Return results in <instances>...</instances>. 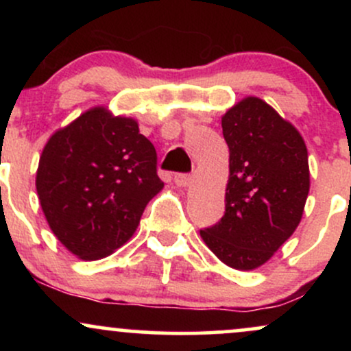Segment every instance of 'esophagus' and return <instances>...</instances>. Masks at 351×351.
Returning a JSON list of instances; mask_svg holds the SVG:
<instances>
[{
  "label": "esophagus",
  "instance_id": "esophagus-1",
  "mask_svg": "<svg viewBox=\"0 0 351 351\" xmlns=\"http://www.w3.org/2000/svg\"><path fill=\"white\" fill-rule=\"evenodd\" d=\"M173 181H175L176 186L184 188V186H188L189 181H191V175H188V173H176Z\"/></svg>",
  "mask_w": 351,
  "mask_h": 351
}]
</instances>
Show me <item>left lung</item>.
<instances>
[{"label":"left lung","mask_w":351,"mask_h":351,"mask_svg":"<svg viewBox=\"0 0 351 351\" xmlns=\"http://www.w3.org/2000/svg\"><path fill=\"white\" fill-rule=\"evenodd\" d=\"M221 125L229 147L226 211L199 234L229 267L252 271L299 226L310 188L307 147L257 97L229 108Z\"/></svg>","instance_id":"1"}]
</instances>
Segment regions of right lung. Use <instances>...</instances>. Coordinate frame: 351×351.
I'll use <instances>...</instances> for the list:
<instances>
[{"mask_svg":"<svg viewBox=\"0 0 351 351\" xmlns=\"http://www.w3.org/2000/svg\"><path fill=\"white\" fill-rule=\"evenodd\" d=\"M162 188L153 143L134 119L112 117L104 107L56 132L36 173L49 228L84 261L102 259L127 243Z\"/></svg>","mask_w":351,"mask_h":351,"instance_id":"1","label":"right lung"}]
</instances>
